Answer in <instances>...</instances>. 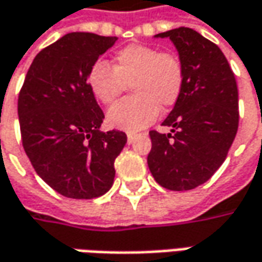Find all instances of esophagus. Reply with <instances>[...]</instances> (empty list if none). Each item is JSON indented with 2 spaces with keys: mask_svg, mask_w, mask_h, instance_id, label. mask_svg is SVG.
Here are the masks:
<instances>
[{
  "mask_svg": "<svg viewBox=\"0 0 262 262\" xmlns=\"http://www.w3.org/2000/svg\"><path fill=\"white\" fill-rule=\"evenodd\" d=\"M136 136H138L136 133H127V143H132L133 140L136 139Z\"/></svg>",
  "mask_w": 262,
  "mask_h": 262,
  "instance_id": "34e87169",
  "label": "esophagus"
}]
</instances>
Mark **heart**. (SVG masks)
<instances>
[{
	"instance_id": "obj_1",
	"label": "heart",
	"mask_w": 262,
	"mask_h": 262,
	"mask_svg": "<svg viewBox=\"0 0 262 262\" xmlns=\"http://www.w3.org/2000/svg\"><path fill=\"white\" fill-rule=\"evenodd\" d=\"M184 81V63L178 55L139 43L119 50L113 68L95 62L88 72V86L100 103H113L132 88V97L107 112V123L124 132L140 130L157 120L159 108H171L181 97Z\"/></svg>"
}]
</instances>
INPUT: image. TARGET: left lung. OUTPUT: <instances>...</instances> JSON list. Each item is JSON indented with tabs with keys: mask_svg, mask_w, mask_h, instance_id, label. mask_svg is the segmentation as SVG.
I'll return each instance as SVG.
<instances>
[{
	"mask_svg": "<svg viewBox=\"0 0 262 262\" xmlns=\"http://www.w3.org/2000/svg\"><path fill=\"white\" fill-rule=\"evenodd\" d=\"M154 37L174 43L185 81L180 100L162 122L171 133L149 132L148 167L164 188L193 190L219 169L236 136L238 86L228 59L200 33L178 27Z\"/></svg>",
	"mask_w": 262,
	"mask_h": 262,
	"instance_id": "8db88e82",
	"label": "left lung"
}]
</instances>
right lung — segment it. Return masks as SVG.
Segmentation results:
<instances>
[{
	"label": "right lung",
	"instance_id": "1",
	"mask_svg": "<svg viewBox=\"0 0 262 262\" xmlns=\"http://www.w3.org/2000/svg\"><path fill=\"white\" fill-rule=\"evenodd\" d=\"M117 37L74 32L39 52L18 95L23 148L37 176L69 199H94L113 185L127 136L100 132L104 113L88 72Z\"/></svg>",
	"mask_w": 262,
	"mask_h": 262
}]
</instances>
